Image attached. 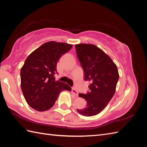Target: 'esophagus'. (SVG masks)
<instances>
[{
	"instance_id": "1",
	"label": "esophagus",
	"mask_w": 147,
	"mask_h": 147,
	"mask_svg": "<svg viewBox=\"0 0 147 147\" xmlns=\"http://www.w3.org/2000/svg\"><path fill=\"white\" fill-rule=\"evenodd\" d=\"M72 93H73V94H74V95L75 96H78V92L77 90L74 88H72Z\"/></svg>"
}]
</instances>
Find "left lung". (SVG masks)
Here are the masks:
<instances>
[{
    "instance_id": "left-lung-1",
    "label": "left lung",
    "mask_w": 147,
    "mask_h": 147,
    "mask_svg": "<svg viewBox=\"0 0 147 147\" xmlns=\"http://www.w3.org/2000/svg\"><path fill=\"white\" fill-rule=\"evenodd\" d=\"M75 48L84 80L90 82V92L79 94L85 99L86 107L77 111L85 116H93L104 110L113 97L119 77L118 70L111 57L96 45L82 43Z\"/></svg>"
}]
</instances>
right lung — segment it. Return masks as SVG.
<instances>
[{
  "label": "right lung",
  "instance_id": "obj_1",
  "mask_svg": "<svg viewBox=\"0 0 147 147\" xmlns=\"http://www.w3.org/2000/svg\"><path fill=\"white\" fill-rule=\"evenodd\" d=\"M73 45L54 41L43 43L30 54L21 69V87L26 102L37 111L53 107L59 93L71 91L66 83L57 81V63Z\"/></svg>",
  "mask_w": 147,
  "mask_h": 147
}]
</instances>
